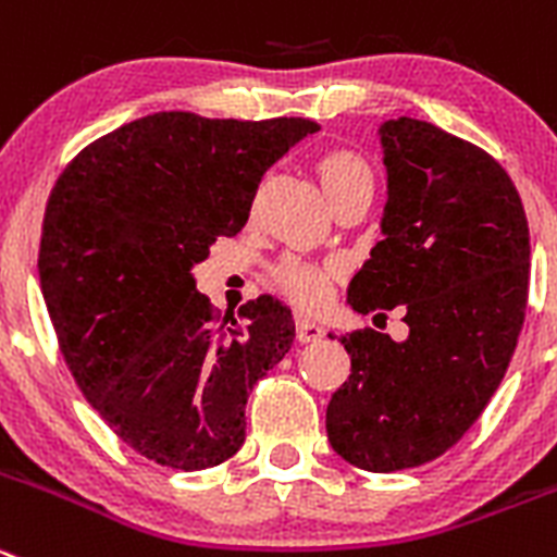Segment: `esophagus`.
<instances>
[{"label": "esophagus", "instance_id": "34e87169", "mask_svg": "<svg viewBox=\"0 0 557 557\" xmlns=\"http://www.w3.org/2000/svg\"><path fill=\"white\" fill-rule=\"evenodd\" d=\"M321 337H324V330H321L315 321L302 319V315L296 319V341H299V343H315V341H321Z\"/></svg>", "mask_w": 557, "mask_h": 557}]
</instances>
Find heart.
<instances>
[{
    "instance_id": "1",
    "label": "heart",
    "mask_w": 557,
    "mask_h": 557,
    "mask_svg": "<svg viewBox=\"0 0 557 557\" xmlns=\"http://www.w3.org/2000/svg\"><path fill=\"white\" fill-rule=\"evenodd\" d=\"M315 173H319L321 186H324L326 197L335 206L341 197H346L349 191L360 189V186H373V175L368 161L360 153L346 148L326 150L324 156H319L315 161ZM337 267L335 263H296L288 261L274 272L280 288L294 299L299 308L315 310L326 302V294H330V280L335 277Z\"/></svg>"
}]
</instances>
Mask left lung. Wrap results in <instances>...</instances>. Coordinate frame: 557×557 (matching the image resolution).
<instances>
[{"label":"left lung","mask_w":557,"mask_h":557,"mask_svg":"<svg viewBox=\"0 0 557 557\" xmlns=\"http://www.w3.org/2000/svg\"><path fill=\"white\" fill-rule=\"evenodd\" d=\"M379 143L382 242L346 302L362 315L401 308L409 335L341 337L351 373L330 398L326 436L349 465L396 472L454 448L495 396L524 321L530 236L517 186L486 150L414 117L384 121Z\"/></svg>","instance_id":"left-lung-1"}]
</instances>
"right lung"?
I'll use <instances>...</instances> for the list:
<instances>
[{
    "mask_svg": "<svg viewBox=\"0 0 557 557\" xmlns=\"http://www.w3.org/2000/svg\"><path fill=\"white\" fill-rule=\"evenodd\" d=\"M305 117L156 112L76 156L51 189L40 290L62 357L109 429L145 459L206 470L244 445L249 389L294 343L274 296L216 324L191 269L249 220L258 184Z\"/></svg>",
    "mask_w": 557,
    "mask_h": 557,
    "instance_id": "1",
    "label": "right lung"
}]
</instances>
